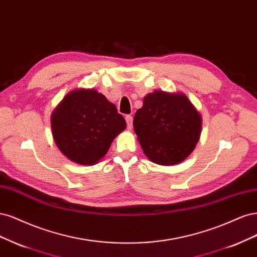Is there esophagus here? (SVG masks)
I'll use <instances>...</instances> for the list:
<instances>
[{
    "label": "esophagus",
    "instance_id": "esophagus-1",
    "mask_svg": "<svg viewBox=\"0 0 257 257\" xmlns=\"http://www.w3.org/2000/svg\"><path fill=\"white\" fill-rule=\"evenodd\" d=\"M125 119H126V122H127V128L129 130H131L132 129V121H134V117H132L131 115H126Z\"/></svg>",
    "mask_w": 257,
    "mask_h": 257
}]
</instances>
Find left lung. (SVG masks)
Returning <instances> with one entry per match:
<instances>
[{
	"mask_svg": "<svg viewBox=\"0 0 257 257\" xmlns=\"http://www.w3.org/2000/svg\"><path fill=\"white\" fill-rule=\"evenodd\" d=\"M134 127L148 159L174 165L193 152L201 137L202 116L185 94L155 90L144 97Z\"/></svg>",
	"mask_w": 257,
	"mask_h": 257,
	"instance_id": "left-lung-1",
	"label": "left lung"
}]
</instances>
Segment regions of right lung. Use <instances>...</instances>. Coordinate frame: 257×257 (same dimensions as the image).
<instances>
[{
    "mask_svg": "<svg viewBox=\"0 0 257 257\" xmlns=\"http://www.w3.org/2000/svg\"><path fill=\"white\" fill-rule=\"evenodd\" d=\"M54 142L78 164L94 165L126 128L114 103L94 88H77L66 95L51 115Z\"/></svg>",
    "mask_w": 257,
    "mask_h": 257,
    "instance_id": "right-lung-1",
    "label": "right lung"
}]
</instances>
